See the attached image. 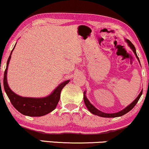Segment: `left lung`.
I'll return each instance as SVG.
<instances>
[{
  "label": "left lung",
  "mask_w": 149,
  "mask_h": 149,
  "mask_svg": "<svg viewBox=\"0 0 149 149\" xmlns=\"http://www.w3.org/2000/svg\"><path fill=\"white\" fill-rule=\"evenodd\" d=\"M126 42H127V44H128L129 47H130V48L132 49V50L133 51L134 54H135L136 57L137 58V59L139 61V58H138L137 55V53H136L135 47H134V45H132V43L129 40H126ZM139 63H140V62H139ZM142 91H143V90L140 92V93H139V95L137 96V98L134 100L132 103H131V104H130L128 106L126 107L125 109L121 110V111H118V112L113 113H104V112H102V111H100V110H98L97 109H96L95 107L91 103L89 102L88 100L87 99L86 96V92H84V103H85L86 106V107L88 108V109L89 110V111H90V112H91L92 113H93V114L97 115V116H101V117H105V118H115V117H118V116H123V115L125 114V113H127V112H129V111H130L131 109H133V107L136 105V104H137L138 101H139V98H140L141 94H142Z\"/></svg>",
  "instance_id": "left-lung-1"
}]
</instances>
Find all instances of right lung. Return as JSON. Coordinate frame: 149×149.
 <instances>
[{
  "label": "right lung",
  "instance_id": "1",
  "mask_svg": "<svg viewBox=\"0 0 149 149\" xmlns=\"http://www.w3.org/2000/svg\"><path fill=\"white\" fill-rule=\"evenodd\" d=\"M15 47H14L13 49H15ZM12 51L8 58V61H7L6 69L5 70L4 78H3V86H4L5 91L12 105L17 111L26 116H42L50 113L56 107L59 100H60L61 91L65 86L69 83L70 80H67V81L61 83L52 92V93L45 97L34 98V97H22V96L17 95L10 88L8 84V81H7V71H8L9 62L11 58Z\"/></svg>",
  "mask_w": 149,
  "mask_h": 149
}]
</instances>
